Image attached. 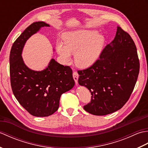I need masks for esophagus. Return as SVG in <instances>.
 I'll return each instance as SVG.
<instances>
[{"mask_svg": "<svg viewBox=\"0 0 148 148\" xmlns=\"http://www.w3.org/2000/svg\"><path fill=\"white\" fill-rule=\"evenodd\" d=\"M78 77H79V74H78L77 72L74 71L73 72V78L75 81V83H76V84H77V82H78Z\"/></svg>", "mask_w": 148, "mask_h": 148, "instance_id": "1", "label": "esophagus"}]
</instances>
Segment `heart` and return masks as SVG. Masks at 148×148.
Here are the masks:
<instances>
[{
    "instance_id": "obj_1",
    "label": "heart",
    "mask_w": 148,
    "mask_h": 148,
    "mask_svg": "<svg viewBox=\"0 0 148 148\" xmlns=\"http://www.w3.org/2000/svg\"><path fill=\"white\" fill-rule=\"evenodd\" d=\"M63 40L56 43V48L64 62L75 55V64L80 68H88L95 63L102 51L104 37L93 30L71 31L64 34Z\"/></svg>"
}]
</instances>
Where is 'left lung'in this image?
<instances>
[{"mask_svg":"<svg viewBox=\"0 0 148 148\" xmlns=\"http://www.w3.org/2000/svg\"><path fill=\"white\" fill-rule=\"evenodd\" d=\"M137 48L129 34L118 26L114 40L107 45L94 64L78 70V83L92 95L84 109L103 116L120 109L129 99L139 73Z\"/></svg>","mask_w":148,"mask_h":148,"instance_id":"obj_1","label":"left lung"}]
</instances>
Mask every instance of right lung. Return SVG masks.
<instances>
[{
  "mask_svg": "<svg viewBox=\"0 0 148 148\" xmlns=\"http://www.w3.org/2000/svg\"><path fill=\"white\" fill-rule=\"evenodd\" d=\"M49 25L43 21L32 23L14 42L9 55V71L12 91L20 105L30 114L45 117L57 111L62 94L75 84L69 66L51 59L45 70L28 68L21 57L25 43L40 27Z\"/></svg>",
  "mask_w": 148,
  "mask_h": 148,
  "instance_id": "obj_1",
  "label": "right lung"
}]
</instances>
